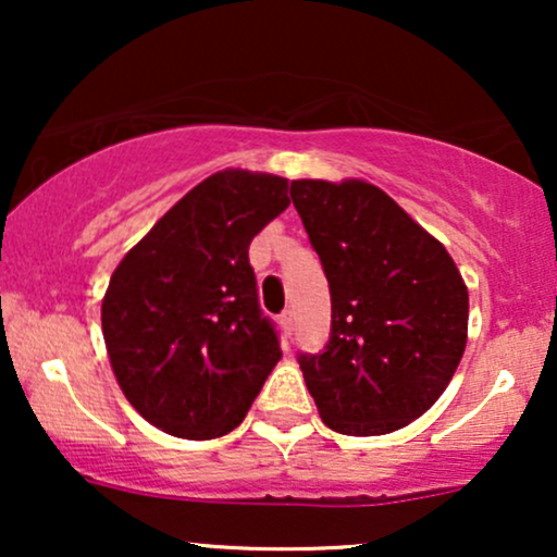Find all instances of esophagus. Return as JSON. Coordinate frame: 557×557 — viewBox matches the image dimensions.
I'll return each mask as SVG.
<instances>
[{
	"mask_svg": "<svg viewBox=\"0 0 557 557\" xmlns=\"http://www.w3.org/2000/svg\"><path fill=\"white\" fill-rule=\"evenodd\" d=\"M280 324H283V330L287 335H293V327H296V314H293L290 309H285L283 314H280Z\"/></svg>",
	"mask_w": 557,
	"mask_h": 557,
	"instance_id": "34e87169",
	"label": "esophagus"
}]
</instances>
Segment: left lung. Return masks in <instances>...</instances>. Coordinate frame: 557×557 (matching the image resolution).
I'll return each instance as SVG.
<instances>
[{
    "label": "left lung",
    "instance_id": "1",
    "mask_svg": "<svg viewBox=\"0 0 557 557\" xmlns=\"http://www.w3.org/2000/svg\"><path fill=\"white\" fill-rule=\"evenodd\" d=\"M327 274L330 343L298 363L330 430L374 437L430 411L456 374L469 290L437 238L363 181H293Z\"/></svg>",
    "mask_w": 557,
    "mask_h": 557
}]
</instances>
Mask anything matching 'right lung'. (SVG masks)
Here are the masks:
<instances>
[{
  "mask_svg": "<svg viewBox=\"0 0 557 557\" xmlns=\"http://www.w3.org/2000/svg\"><path fill=\"white\" fill-rule=\"evenodd\" d=\"M287 203L285 177L214 172L114 270L101 300L112 372L162 432L212 440L235 430L283 356L248 246Z\"/></svg>",
  "mask_w": 557,
  "mask_h": 557,
  "instance_id": "obj_1",
  "label": "right lung"
}]
</instances>
